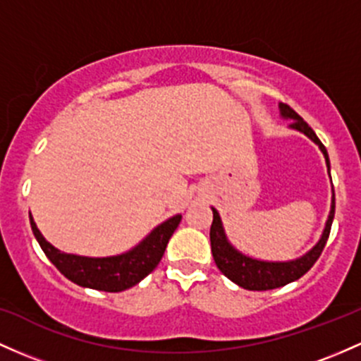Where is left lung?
<instances>
[{
    "label": "left lung",
    "instance_id": "obj_1",
    "mask_svg": "<svg viewBox=\"0 0 361 361\" xmlns=\"http://www.w3.org/2000/svg\"><path fill=\"white\" fill-rule=\"evenodd\" d=\"M281 116L284 120H291V128L298 130L310 138L312 142H315L319 145V149L322 150L324 157H326L327 171L331 174V162H329V154L326 147H324L322 142L319 140V137L315 135L314 130L307 125V121H303V118L296 113L295 109H291L288 104H279ZM334 211H336V199H334V190H332V202H331V212H329L326 228H324L322 236L317 241V245L312 250H308L305 255L298 257L295 260H288V262H267V260H257L252 257L245 255L236 250L231 243H229L228 236H226L223 223H221L219 212L212 207L214 219L211 224V248H212V257L214 262H216L217 269H219L223 274L231 279L233 283L238 284V286L245 288V290L250 291H265V290H274V288H281L284 284L293 283V281L300 279L303 274H307L312 269V265L317 262V259L322 253L324 247H326L329 233H331L332 219H334Z\"/></svg>",
    "mask_w": 361,
    "mask_h": 361
}]
</instances>
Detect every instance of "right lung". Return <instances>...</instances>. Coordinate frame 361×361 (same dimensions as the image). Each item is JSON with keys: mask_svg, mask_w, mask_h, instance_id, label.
Returning a JSON list of instances; mask_svg holds the SVG:
<instances>
[{"mask_svg": "<svg viewBox=\"0 0 361 361\" xmlns=\"http://www.w3.org/2000/svg\"><path fill=\"white\" fill-rule=\"evenodd\" d=\"M29 217L35 240L39 241L47 259L54 264V267L63 276L68 277L71 283L78 284V286L108 293L128 290L140 283L145 276H149L161 262L168 241L181 221L180 214L169 217L168 221L154 228L137 247L121 253V255L82 257L54 248L41 235L32 216Z\"/></svg>", "mask_w": 361, "mask_h": 361, "instance_id": "1", "label": "right lung"}]
</instances>
